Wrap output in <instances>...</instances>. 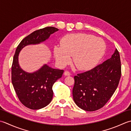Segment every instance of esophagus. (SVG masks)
Instances as JSON below:
<instances>
[{
    "instance_id": "34e87169",
    "label": "esophagus",
    "mask_w": 131,
    "mask_h": 131,
    "mask_svg": "<svg viewBox=\"0 0 131 131\" xmlns=\"http://www.w3.org/2000/svg\"><path fill=\"white\" fill-rule=\"evenodd\" d=\"M64 74L65 76H70L71 75V73L68 71H65L64 73Z\"/></svg>"
}]
</instances>
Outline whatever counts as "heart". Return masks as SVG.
I'll return each mask as SVG.
<instances>
[{
    "label": "heart",
    "mask_w": 131,
    "mask_h": 131,
    "mask_svg": "<svg viewBox=\"0 0 131 131\" xmlns=\"http://www.w3.org/2000/svg\"><path fill=\"white\" fill-rule=\"evenodd\" d=\"M106 50L103 40L85 33L67 34L60 40V46H55L54 54L59 64L66 66L73 56V63L77 69L87 71L97 65Z\"/></svg>",
    "instance_id": "heart-1"
}]
</instances>
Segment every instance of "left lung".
<instances>
[{
	"label": "left lung",
	"mask_w": 131,
	"mask_h": 131,
	"mask_svg": "<svg viewBox=\"0 0 131 131\" xmlns=\"http://www.w3.org/2000/svg\"><path fill=\"white\" fill-rule=\"evenodd\" d=\"M121 74V58L116 49L110 59L74 76L72 94L76 105L88 111L103 107L116 90Z\"/></svg>",
	"instance_id": "left-lung-1"
}]
</instances>
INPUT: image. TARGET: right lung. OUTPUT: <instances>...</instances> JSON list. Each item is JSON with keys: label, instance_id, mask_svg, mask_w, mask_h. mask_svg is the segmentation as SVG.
<instances>
[{"label": "right lung", "instance_id": "obj_1", "mask_svg": "<svg viewBox=\"0 0 131 131\" xmlns=\"http://www.w3.org/2000/svg\"><path fill=\"white\" fill-rule=\"evenodd\" d=\"M58 30L57 28L49 26L34 31L21 41L13 57L11 73L12 85L21 103L31 110L43 108L51 102L53 97V85L62 77L64 71L44 65L35 72H26L19 66L18 56L24 47L39 43Z\"/></svg>", "mask_w": 131, "mask_h": 131}]
</instances>
